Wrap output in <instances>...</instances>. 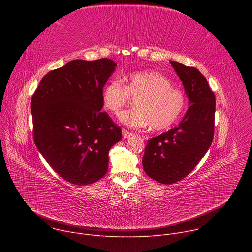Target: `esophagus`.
<instances>
[{
    "mask_svg": "<svg viewBox=\"0 0 252 252\" xmlns=\"http://www.w3.org/2000/svg\"><path fill=\"white\" fill-rule=\"evenodd\" d=\"M122 133H123V137H124L125 139H126V138H128V137H130V136L133 135L132 132H129V131H127L126 129H123Z\"/></svg>",
    "mask_w": 252,
    "mask_h": 252,
    "instance_id": "esophagus-1",
    "label": "esophagus"
}]
</instances>
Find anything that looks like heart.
Wrapping results in <instances>:
<instances>
[{"label":"heart","mask_w":252,"mask_h":252,"mask_svg":"<svg viewBox=\"0 0 252 252\" xmlns=\"http://www.w3.org/2000/svg\"><path fill=\"white\" fill-rule=\"evenodd\" d=\"M101 102L104 109L118 114L129 102L130 96L136 97L134 109L119 115V121L130 128L151 126L163 130L174 125L187 106V96L167 77L158 71H138L124 78V85L111 81L101 90Z\"/></svg>","instance_id":"heart-1"}]
</instances>
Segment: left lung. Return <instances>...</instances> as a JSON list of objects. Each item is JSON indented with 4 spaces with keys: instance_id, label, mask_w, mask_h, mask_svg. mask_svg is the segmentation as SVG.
Here are the masks:
<instances>
[{
    "instance_id": "1",
    "label": "left lung",
    "mask_w": 252,
    "mask_h": 252,
    "mask_svg": "<svg viewBox=\"0 0 252 252\" xmlns=\"http://www.w3.org/2000/svg\"><path fill=\"white\" fill-rule=\"evenodd\" d=\"M183 82L189 107L174 128L148 140L142 158L145 172L158 183L182 181L208 151L214 129L215 96L195 67L170 61Z\"/></svg>"
}]
</instances>
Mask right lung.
I'll list each match as a JSON object with an SVG mask.
<instances>
[{
  "mask_svg": "<svg viewBox=\"0 0 252 252\" xmlns=\"http://www.w3.org/2000/svg\"><path fill=\"white\" fill-rule=\"evenodd\" d=\"M110 59L74 60L48 73L31 102L33 139L51 167L77 186L94 184L109 167L122 129L102 109L101 90L115 73Z\"/></svg>",
  "mask_w": 252,
  "mask_h": 252,
  "instance_id": "1",
  "label": "right lung"
}]
</instances>
